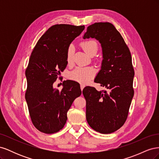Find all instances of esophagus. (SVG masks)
I'll return each mask as SVG.
<instances>
[{"label": "esophagus", "instance_id": "34e87169", "mask_svg": "<svg viewBox=\"0 0 159 159\" xmlns=\"http://www.w3.org/2000/svg\"><path fill=\"white\" fill-rule=\"evenodd\" d=\"M80 88H81V90L82 91V90L84 89V88H85V85H84V84H80Z\"/></svg>", "mask_w": 159, "mask_h": 159}]
</instances>
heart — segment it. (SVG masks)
Masks as SVG:
<instances>
[{"mask_svg":"<svg viewBox=\"0 0 159 159\" xmlns=\"http://www.w3.org/2000/svg\"><path fill=\"white\" fill-rule=\"evenodd\" d=\"M83 49L90 56H95L98 52V44L93 40H89L84 42L81 44ZM74 54V47L70 45L67 51V62L70 64L73 60V56ZM95 74V71L92 67H78L72 70L69 74L70 79L74 80L78 82L85 84L92 79Z\"/></svg>","mask_w":159,"mask_h":159,"instance_id":"heart-1","label":"heart"}]
</instances>
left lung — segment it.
Wrapping results in <instances>:
<instances>
[{
  "label": "left lung",
  "mask_w": 159,
  "mask_h": 159,
  "mask_svg": "<svg viewBox=\"0 0 159 159\" xmlns=\"http://www.w3.org/2000/svg\"><path fill=\"white\" fill-rule=\"evenodd\" d=\"M90 38L97 40L102 49L101 69L94 81L107 90L89 86L84 89L86 119L95 131L109 134L123 125L133 98L131 55L121 35L109 22L89 26L83 39Z\"/></svg>",
  "instance_id": "8db88e82"
}]
</instances>
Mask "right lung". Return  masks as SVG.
<instances>
[{
	"instance_id": "right-lung-1",
	"label": "right lung",
	"mask_w": 159,
	"mask_h": 159,
	"mask_svg": "<svg viewBox=\"0 0 159 159\" xmlns=\"http://www.w3.org/2000/svg\"><path fill=\"white\" fill-rule=\"evenodd\" d=\"M84 28L70 25L52 26L32 52L25 72V98L32 123L42 133H55L63 128L68 111L81 94L80 84L74 81H65L61 91L53 84L68 64L67 51L70 44Z\"/></svg>"
}]
</instances>
